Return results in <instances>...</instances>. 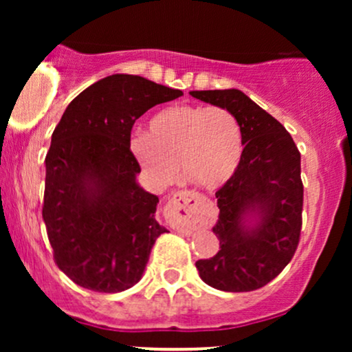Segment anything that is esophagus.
<instances>
[{"instance_id": "34e87169", "label": "esophagus", "mask_w": 352, "mask_h": 352, "mask_svg": "<svg viewBox=\"0 0 352 352\" xmlns=\"http://www.w3.org/2000/svg\"><path fill=\"white\" fill-rule=\"evenodd\" d=\"M165 218L177 232H192L207 227L215 218L212 204L195 192H177L165 205Z\"/></svg>"}]
</instances>
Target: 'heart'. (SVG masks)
I'll return each mask as SVG.
<instances>
[{"label":"heart","instance_id":"b5f03b06","mask_svg":"<svg viewBox=\"0 0 352 352\" xmlns=\"http://www.w3.org/2000/svg\"><path fill=\"white\" fill-rule=\"evenodd\" d=\"M131 152L152 182L167 185L182 172L201 188L218 190L233 179L243 155L236 116L220 106L179 104L148 122V134L131 139Z\"/></svg>","mask_w":352,"mask_h":352}]
</instances>
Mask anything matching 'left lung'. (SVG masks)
I'll use <instances>...</instances> for the list:
<instances>
[{"instance_id":"obj_1","label":"left lung","mask_w":352,"mask_h":352,"mask_svg":"<svg viewBox=\"0 0 352 352\" xmlns=\"http://www.w3.org/2000/svg\"><path fill=\"white\" fill-rule=\"evenodd\" d=\"M192 98L228 109L243 132V155L233 179L217 190L220 250L195 263L200 278L221 292H253L292 261L302 223L301 155L283 125L238 89L192 91Z\"/></svg>"}]
</instances>
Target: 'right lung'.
Masks as SVG:
<instances>
[{
  "instance_id": "add662e5",
  "label": "right lung",
  "mask_w": 352,
  "mask_h": 352,
  "mask_svg": "<svg viewBox=\"0 0 352 352\" xmlns=\"http://www.w3.org/2000/svg\"><path fill=\"white\" fill-rule=\"evenodd\" d=\"M179 89L131 74L98 80L66 107L46 155L43 220L58 268L76 285L119 293L142 278L159 197L139 187L132 125Z\"/></svg>"
}]
</instances>
